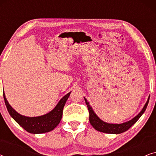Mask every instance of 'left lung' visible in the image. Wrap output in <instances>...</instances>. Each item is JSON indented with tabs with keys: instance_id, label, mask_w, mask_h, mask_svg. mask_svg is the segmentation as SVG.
Instances as JSON below:
<instances>
[{
	"instance_id": "1",
	"label": "left lung",
	"mask_w": 156,
	"mask_h": 156,
	"mask_svg": "<svg viewBox=\"0 0 156 156\" xmlns=\"http://www.w3.org/2000/svg\"><path fill=\"white\" fill-rule=\"evenodd\" d=\"M149 98L148 99V101L145 104V106L143 108V109L140 111V112L138 114L137 116L134 117L133 119H132L131 120H130L127 122L120 123V124H116V123H106L101 120L99 117L97 116V114H95L91 106L89 105V103L87 101V100L84 98L85 102L88 107V110L89 112V122H90L91 125L97 130L100 132H103V133H113V134H119L123 132L126 131L127 130H129L136 121L138 120V119L142 116V114H144L145 111H146L147 106L148 104L149 101Z\"/></svg>"
}]
</instances>
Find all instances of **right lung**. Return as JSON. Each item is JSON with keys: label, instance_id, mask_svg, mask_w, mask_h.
Returning <instances> with one entry per match:
<instances>
[{"label": "right lung", "instance_id": "obj_1", "mask_svg": "<svg viewBox=\"0 0 156 156\" xmlns=\"http://www.w3.org/2000/svg\"><path fill=\"white\" fill-rule=\"evenodd\" d=\"M70 93L71 91L62 98L54 109L50 112L37 117H27L18 114L8 103L4 92L3 98L6 107L12 118L26 131L30 133L37 134L52 131L59 124L62 117L63 108L69 97Z\"/></svg>", "mask_w": 156, "mask_h": 156}]
</instances>
